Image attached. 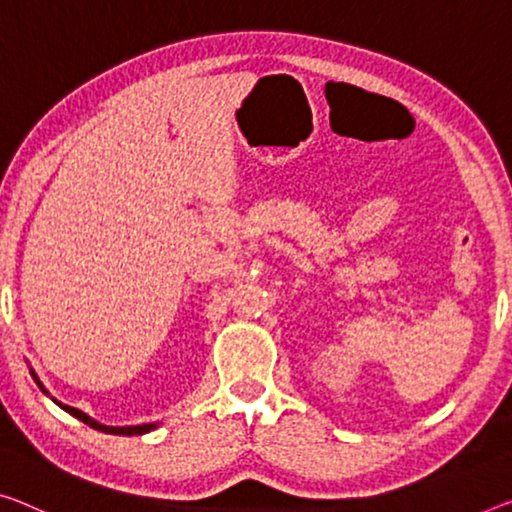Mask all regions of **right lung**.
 <instances>
[{
    "mask_svg": "<svg viewBox=\"0 0 512 512\" xmlns=\"http://www.w3.org/2000/svg\"><path fill=\"white\" fill-rule=\"evenodd\" d=\"M31 377H34L36 380V384L38 387L43 389V393H47V389L43 387V382L38 380V375L34 373V368H31ZM47 396H50V393H47ZM54 400V398H52ZM54 403H57L61 410H66L68 414H73L75 419H80L82 423H86V426H91V428H96V430H100V432H109V435H125V437H130V435H146V432H151V430H155L157 428V423H144V426H123V428H116V426H102V423H98V421H93L89 414H84L82 410H77V407H70V405H61L59 400H54Z\"/></svg>",
    "mask_w": 512,
    "mask_h": 512,
    "instance_id": "1",
    "label": "right lung"
}]
</instances>
